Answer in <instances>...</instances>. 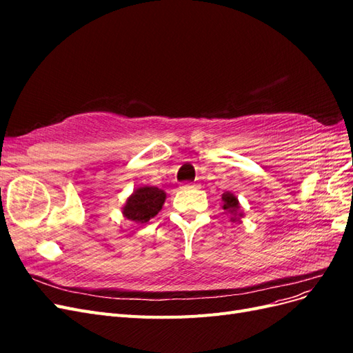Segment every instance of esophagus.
I'll return each instance as SVG.
<instances>
[{"instance_id":"34e87169","label":"esophagus","mask_w":353,"mask_h":353,"mask_svg":"<svg viewBox=\"0 0 353 353\" xmlns=\"http://www.w3.org/2000/svg\"><path fill=\"white\" fill-rule=\"evenodd\" d=\"M184 187H185V188H199L200 185H199V184H191V183H188V184H185Z\"/></svg>"}]
</instances>
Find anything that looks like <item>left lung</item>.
<instances>
[{
	"label": "left lung",
	"mask_w": 353,
	"mask_h": 353,
	"mask_svg": "<svg viewBox=\"0 0 353 353\" xmlns=\"http://www.w3.org/2000/svg\"><path fill=\"white\" fill-rule=\"evenodd\" d=\"M222 209L231 215V222H241L243 212L240 210L239 199L230 191H225L222 194Z\"/></svg>",
	"instance_id": "obj_1"
}]
</instances>
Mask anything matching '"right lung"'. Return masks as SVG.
<instances>
[{
  "instance_id": "add662e5",
  "label": "right lung",
  "mask_w": 353,
  "mask_h": 353,
  "mask_svg": "<svg viewBox=\"0 0 353 353\" xmlns=\"http://www.w3.org/2000/svg\"><path fill=\"white\" fill-rule=\"evenodd\" d=\"M166 193L157 187H138L126 199L122 208V215L137 223H147L162 210Z\"/></svg>"
}]
</instances>
